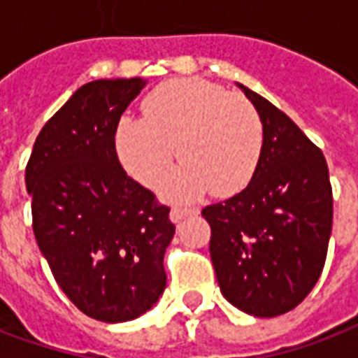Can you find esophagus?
Here are the masks:
<instances>
[{"instance_id": "34e87169", "label": "esophagus", "mask_w": 358, "mask_h": 358, "mask_svg": "<svg viewBox=\"0 0 358 358\" xmlns=\"http://www.w3.org/2000/svg\"><path fill=\"white\" fill-rule=\"evenodd\" d=\"M198 210L194 208H173V210L169 211V219H171V223H179L185 217H190V215H196Z\"/></svg>"}]
</instances>
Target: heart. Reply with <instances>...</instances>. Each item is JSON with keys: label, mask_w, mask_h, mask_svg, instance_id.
Wrapping results in <instances>:
<instances>
[{"label": "heart", "mask_w": 358, "mask_h": 358, "mask_svg": "<svg viewBox=\"0 0 358 358\" xmlns=\"http://www.w3.org/2000/svg\"><path fill=\"white\" fill-rule=\"evenodd\" d=\"M145 118L122 116L114 133L120 164L145 187H156L177 156L182 164L162 196L189 202L213 189L231 196L252 181L263 148L254 104L221 85L181 78L158 85L143 103Z\"/></svg>", "instance_id": "heart-1"}]
</instances>
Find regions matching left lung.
Wrapping results in <instances>:
<instances>
[{"label": "left lung", "instance_id": "8db88e82", "mask_svg": "<svg viewBox=\"0 0 358 358\" xmlns=\"http://www.w3.org/2000/svg\"><path fill=\"white\" fill-rule=\"evenodd\" d=\"M236 85L262 118V156L246 189L202 215L227 301L254 317H278L301 303L322 273L332 187L320 148L275 104Z\"/></svg>", "mask_w": 358, "mask_h": 358}]
</instances>
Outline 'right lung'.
Segmentation results:
<instances>
[{
    "instance_id": "1",
    "label": "right lung",
    "mask_w": 358,
    "mask_h": 358,
    "mask_svg": "<svg viewBox=\"0 0 358 358\" xmlns=\"http://www.w3.org/2000/svg\"><path fill=\"white\" fill-rule=\"evenodd\" d=\"M147 80L82 85L49 120L26 166L34 234L72 303L101 322L152 309L166 289L169 208L120 166L114 133Z\"/></svg>"
}]
</instances>
